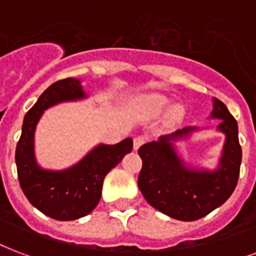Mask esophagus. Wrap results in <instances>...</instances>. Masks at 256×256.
<instances>
[{"label": "esophagus", "mask_w": 256, "mask_h": 256, "mask_svg": "<svg viewBox=\"0 0 256 256\" xmlns=\"http://www.w3.org/2000/svg\"><path fill=\"white\" fill-rule=\"evenodd\" d=\"M146 138H144V136H138V138H135V139H134V150H139L140 147H142V146H143L144 143H146Z\"/></svg>", "instance_id": "esophagus-1"}]
</instances>
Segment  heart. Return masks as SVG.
<instances>
[{
  "instance_id": "heart-1",
  "label": "heart",
  "mask_w": 256,
  "mask_h": 256,
  "mask_svg": "<svg viewBox=\"0 0 256 256\" xmlns=\"http://www.w3.org/2000/svg\"><path fill=\"white\" fill-rule=\"evenodd\" d=\"M172 100L168 96L159 93L146 94L139 100L140 108L150 116H159L172 105ZM182 117H184V108L180 105H174L167 112V118L172 122H178Z\"/></svg>"
}]
</instances>
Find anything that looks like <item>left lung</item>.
<instances>
[{"mask_svg":"<svg viewBox=\"0 0 256 256\" xmlns=\"http://www.w3.org/2000/svg\"><path fill=\"white\" fill-rule=\"evenodd\" d=\"M209 118L220 120L216 130L226 136L222 156L213 170L192 166L178 154L176 143L201 130L198 126H186L139 148L143 160L138 180L140 192L151 206L176 220L194 222L222 206L239 180L242 147L238 122L217 98H213Z\"/></svg>","mask_w":256,"mask_h":256,"instance_id":"8db88e82","label":"left lung"}]
</instances>
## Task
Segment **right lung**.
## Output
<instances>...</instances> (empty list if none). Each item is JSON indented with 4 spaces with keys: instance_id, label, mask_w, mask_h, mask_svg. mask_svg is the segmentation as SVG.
<instances>
[{
    "instance_id": "right-lung-1",
    "label": "right lung",
    "mask_w": 256,
    "mask_h": 256,
    "mask_svg": "<svg viewBox=\"0 0 256 256\" xmlns=\"http://www.w3.org/2000/svg\"><path fill=\"white\" fill-rule=\"evenodd\" d=\"M89 97L80 80L66 78L52 84L26 112L16 147L18 182L26 197L46 216L70 222L89 214L100 202L105 176L132 151V139L98 144L80 162L63 170L40 166L34 155V130L44 110L58 104Z\"/></svg>"
}]
</instances>
